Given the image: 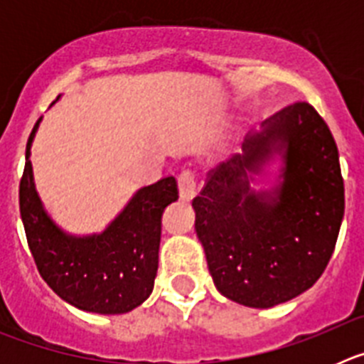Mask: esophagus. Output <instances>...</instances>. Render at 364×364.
Masks as SVG:
<instances>
[{
    "instance_id": "1",
    "label": "esophagus",
    "mask_w": 364,
    "mask_h": 364,
    "mask_svg": "<svg viewBox=\"0 0 364 364\" xmlns=\"http://www.w3.org/2000/svg\"><path fill=\"white\" fill-rule=\"evenodd\" d=\"M178 189L180 198L184 200H191L197 193V171L195 169H184L178 175Z\"/></svg>"
}]
</instances>
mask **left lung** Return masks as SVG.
<instances>
[{"mask_svg":"<svg viewBox=\"0 0 364 364\" xmlns=\"http://www.w3.org/2000/svg\"><path fill=\"white\" fill-rule=\"evenodd\" d=\"M242 156L208 175L193 198L195 230L222 295L269 308L315 284L332 257L345 215L339 153L326 122L295 102L264 122ZM285 149V180L272 203L249 193L247 173Z\"/></svg>","mask_w":364,"mask_h":364,"instance_id":"obj_1","label":"left lung"}]
</instances>
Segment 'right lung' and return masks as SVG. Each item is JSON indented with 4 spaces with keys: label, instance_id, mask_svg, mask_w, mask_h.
Masks as SVG:
<instances>
[{
    "label": "right lung",
    "instance_id": "obj_1",
    "mask_svg": "<svg viewBox=\"0 0 364 364\" xmlns=\"http://www.w3.org/2000/svg\"><path fill=\"white\" fill-rule=\"evenodd\" d=\"M40 120L28 136L19 180V213L38 272L63 301L80 310L95 314L133 310L153 291L162 213L178 198L175 176L140 189L102 235L74 239L45 215L32 184L28 154Z\"/></svg>",
    "mask_w": 364,
    "mask_h": 364
}]
</instances>
